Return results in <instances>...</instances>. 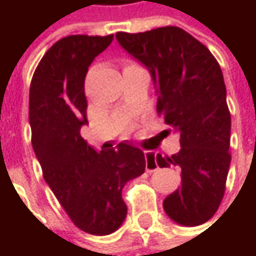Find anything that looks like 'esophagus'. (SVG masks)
<instances>
[{
    "instance_id": "1",
    "label": "esophagus",
    "mask_w": 256,
    "mask_h": 256,
    "mask_svg": "<svg viewBox=\"0 0 256 256\" xmlns=\"http://www.w3.org/2000/svg\"><path fill=\"white\" fill-rule=\"evenodd\" d=\"M145 169L148 172H154L158 169V163H157V156L151 151H145Z\"/></svg>"
}]
</instances>
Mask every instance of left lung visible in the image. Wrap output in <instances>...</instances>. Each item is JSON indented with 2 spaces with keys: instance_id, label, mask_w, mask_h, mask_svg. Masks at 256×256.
<instances>
[{
  "instance_id": "1",
  "label": "left lung",
  "mask_w": 256,
  "mask_h": 256,
  "mask_svg": "<svg viewBox=\"0 0 256 256\" xmlns=\"http://www.w3.org/2000/svg\"><path fill=\"white\" fill-rule=\"evenodd\" d=\"M116 38L150 70L157 112L179 134L178 154H157L160 168L180 169V186L164 198V212L180 226H200L222 202L231 162V116L221 66L204 44L178 26L117 32Z\"/></svg>"
}]
</instances>
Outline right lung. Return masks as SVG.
<instances>
[{"instance_id":"add662e5","label":"right lung","mask_w":256,"mask_h":256,"mask_svg":"<svg viewBox=\"0 0 256 256\" xmlns=\"http://www.w3.org/2000/svg\"><path fill=\"white\" fill-rule=\"evenodd\" d=\"M114 35H70L40 60L29 88V123L42 176L80 230L94 236L116 231L128 215L122 191L145 172V156L122 142L96 152L81 138L87 123L84 78L93 59Z\"/></svg>"}]
</instances>
